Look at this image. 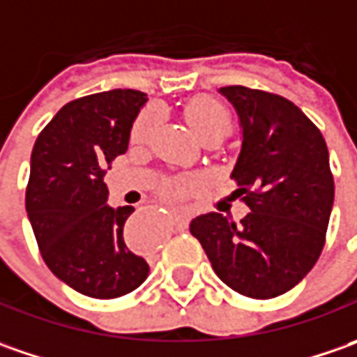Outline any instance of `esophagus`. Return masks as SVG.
<instances>
[{
    "label": "esophagus",
    "instance_id": "obj_1",
    "mask_svg": "<svg viewBox=\"0 0 357 357\" xmlns=\"http://www.w3.org/2000/svg\"><path fill=\"white\" fill-rule=\"evenodd\" d=\"M172 221L176 223L178 229H185L190 223V211H174L172 213Z\"/></svg>",
    "mask_w": 357,
    "mask_h": 357
}]
</instances>
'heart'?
<instances>
[{"mask_svg": "<svg viewBox=\"0 0 357 357\" xmlns=\"http://www.w3.org/2000/svg\"><path fill=\"white\" fill-rule=\"evenodd\" d=\"M185 118L190 122L191 130L199 136V140H223L231 132V114L225 106L221 105L215 98L209 96H197L193 98L190 105L185 106ZM155 122H158V112L155 110H146L144 114L138 116V120L132 126V140L140 142L144 140L152 130H154ZM188 181L183 179H174L169 181L164 193L167 197H181L185 190H188Z\"/></svg>", "mask_w": 357, "mask_h": 357, "instance_id": "b5f03b06", "label": "heart"}]
</instances>
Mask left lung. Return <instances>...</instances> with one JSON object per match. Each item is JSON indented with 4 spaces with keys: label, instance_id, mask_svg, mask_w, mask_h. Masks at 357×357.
Wrapping results in <instances>:
<instances>
[{
    "label": "left lung",
    "instance_id": "8db88e82",
    "mask_svg": "<svg viewBox=\"0 0 357 357\" xmlns=\"http://www.w3.org/2000/svg\"><path fill=\"white\" fill-rule=\"evenodd\" d=\"M219 93L239 116L243 142L231 178L251 213L235 223L211 211L190 231L229 289L266 301L294 289L322 252L334 205L328 148L287 98L247 86Z\"/></svg>",
    "mask_w": 357,
    "mask_h": 357
}]
</instances>
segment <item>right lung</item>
Segmentation results:
<instances>
[{"instance_id":"obj_1","label":"right lung","mask_w":357,"mask_h":357,"mask_svg":"<svg viewBox=\"0 0 357 357\" xmlns=\"http://www.w3.org/2000/svg\"><path fill=\"white\" fill-rule=\"evenodd\" d=\"M148 96L114 89L65 105L31 152L25 209L41 257L56 278L91 298H118L150 266L124 241L134 207H110L105 174L128 150L130 130Z\"/></svg>"}]
</instances>
